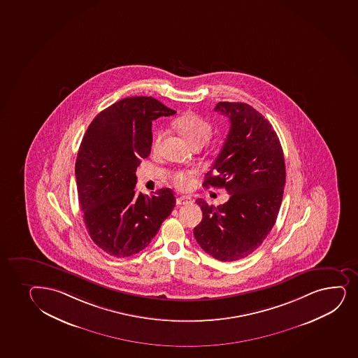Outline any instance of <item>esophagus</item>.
I'll list each match as a JSON object with an SVG mask.
<instances>
[{
    "mask_svg": "<svg viewBox=\"0 0 358 358\" xmlns=\"http://www.w3.org/2000/svg\"><path fill=\"white\" fill-rule=\"evenodd\" d=\"M194 199L189 195H182V196L177 197L176 203L178 206L189 205V203H193Z\"/></svg>",
    "mask_w": 358,
    "mask_h": 358,
    "instance_id": "34e87169",
    "label": "esophagus"
}]
</instances>
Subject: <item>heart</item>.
Listing matches in <instances>:
<instances>
[{
	"mask_svg": "<svg viewBox=\"0 0 358 358\" xmlns=\"http://www.w3.org/2000/svg\"><path fill=\"white\" fill-rule=\"evenodd\" d=\"M173 124L190 145L197 141L206 143L212 134V126L208 121L194 113H187L177 117L176 120L173 121ZM164 129L157 131L156 136L153 138V150L158 149L162 138L164 137ZM194 173H195L194 170H177L171 177L173 185L181 189L189 188L192 185Z\"/></svg>",
	"mask_w": 358,
	"mask_h": 358,
	"instance_id": "obj_1",
	"label": "heart"
}]
</instances>
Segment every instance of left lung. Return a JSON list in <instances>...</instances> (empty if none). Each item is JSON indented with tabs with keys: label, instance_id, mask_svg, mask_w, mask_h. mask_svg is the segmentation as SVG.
I'll return each instance as SVG.
<instances>
[{
	"label": "left lung",
	"instance_id": "obj_1",
	"mask_svg": "<svg viewBox=\"0 0 358 358\" xmlns=\"http://www.w3.org/2000/svg\"><path fill=\"white\" fill-rule=\"evenodd\" d=\"M214 110L231 124L203 187L225 188L229 199L217 207L197 199L203 217L194 237L217 261H238L259 248L275 225L285 190V157L273 126L251 106L219 102Z\"/></svg>",
	"mask_w": 358,
	"mask_h": 358
}]
</instances>
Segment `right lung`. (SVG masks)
Wrapping results in <instances>:
<instances>
[{
    "label": "right lung",
    "mask_w": 358,
    "mask_h": 358,
    "mask_svg": "<svg viewBox=\"0 0 358 358\" xmlns=\"http://www.w3.org/2000/svg\"><path fill=\"white\" fill-rule=\"evenodd\" d=\"M175 110L153 97L117 101L89 124L77 153L75 173L89 236L113 257L141 252L176 205L173 190L136 195V170L152 146V121Z\"/></svg>",
    "instance_id": "add662e5"
}]
</instances>
